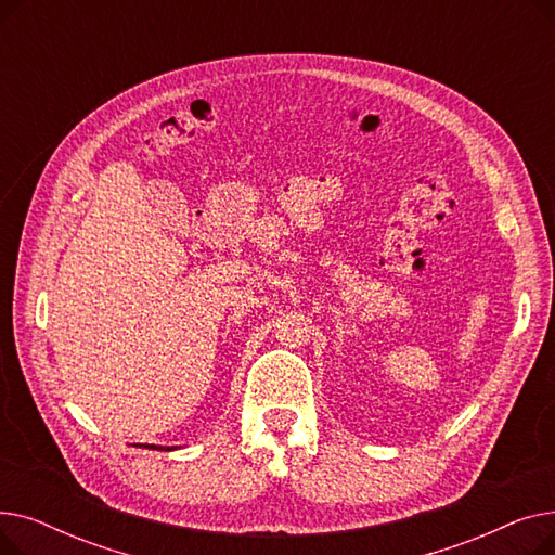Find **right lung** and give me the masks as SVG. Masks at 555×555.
<instances>
[{
	"label": "right lung",
	"mask_w": 555,
	"mask_h": 555,
	"mask_svg": "<svg viewBox=\"0 0 555 555\" xmlns=\"http://www.w3.org/2000/svg\"><path fill=\"white\" fill-rule=\"evenodd\" d=\"M141 448H149V450H170V448H159V446H141Z\"/></svg>",
	"instance_id": "add662e5"
}]
</instances>
